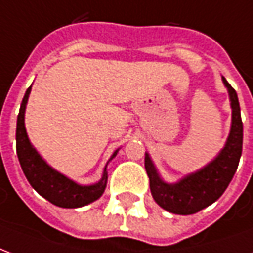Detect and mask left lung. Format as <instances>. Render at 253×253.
<instances>
[{"instance_id": "left-lung-1", "label": "left lung", "mask_w": 253, "mask_h": 253, "mask_svg": "<svg viewBox=\"0 0 253 253\" xmlns=\"http://www.w3.org/2000/svg\"><path fill=\"white\" fill-rule=\"evenodd\" d=\"M222 83L228 89L232 123L225 146L209 164L175 183H167L159 175L149 153H145V169L150 180L152 195L156 203L167 211L190 215L210 206L228 188L237 170L243 150V122L239 97L225 77H222Z\"/></svg>"}]
</instances>
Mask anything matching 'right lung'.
<instances>
[{
    "label": "right lung",
    "mask_w": 253,
    "mask_h": 253,
    "mask_svg": "<svg viewBox=\"0 0 253 253\" xmlns=\"http://www.w3.org/2000/svg\"><path fill=\"white\" fill-rule=\"evenodd\" d=\"M31 88L32 86L27 89L24 94L17 116V127H16V150L27 180L30 181L34 190L38 191V194H41L44 199L58 207L77 209L97 201L103 195L107 187V180H108L107 165L118 154L119 149H116L108 160L103 170L101 179L97 183L89 186L78 184L63 173L58 172L57 169H54L34 148L25 130V108L30 97Z\"/></svg>",
    "instance_id": "1"
}]
</instances>
